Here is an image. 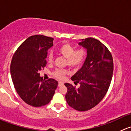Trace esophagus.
<instances>
[{
  "mask_svg": "<svg viewBox=\"0 0 131 131\" xmlns=\"http://www.w3.org/2000/svg\"><path fill=\"white\" fill-rule=\"evenodd\" d=\"M64 85V83L62 82H58V86L59 87L62 86V85Z\"/></svg>",
  "mask_w": 131,
  "mask_h": 131,
  "instance_id": "obj_1",
  "label": "esophagus"
}]
</instances>
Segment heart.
<instances>
[{
	"label": "heart",
	"instance_id": "heart-1",
	"mask_svg": "<svg viewBox=\"0 0 131 131\" xmlns=\"http://www.w3.org/2000/svg\"><path fill=\"white\" fill-rule=\"evenodd\" d=\"M58 53L64 58H67V64H68L71 68H77L84 61L85 56V51L84 49H79L75 51L73 46L68 43L62 44L58 48ZM53 61V55L49 54L47 56V62L49 63H52ZM68 73L67 70L57 69L53 72V75L59 79H63L66 75Z\"/></svg>",
	"mask_w": 131,
	"mask_h": 131
}]
</instances>
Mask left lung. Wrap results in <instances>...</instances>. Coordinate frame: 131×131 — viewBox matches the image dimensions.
<instances>
[{"label": "left lung", "mask_w": 131, "mask_h": 131, "mask_svg": "<svg viewBox=\"0 0 131 131\" xmlns=\"http://www.w3.org/2000/svg\"><path fill=\"white\" fill-rule=\"evenodd\" d=\"M78 44L87 51L83 66L71 78L80 87L76 89L65 83L68 89L65 98L69 106L83 112L96 106L106 95L113 76V63L109 50L97 39H82Z\"/></svg>", "instance_id": "left-lung-1"}]
</instances>
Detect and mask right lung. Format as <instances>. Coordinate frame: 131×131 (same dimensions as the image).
Here are the masks:
<instances>
[{
    "label": "right lung",
    "mask_w": 131,
    "mask_h": 131,
    "mask_svg": "<svg viewBox=\"0 0 131 131\" xmlns=\"http://www.w3.org/2000/svg\"><path fill=\"white\" fill-rule=\"evenodd\" d=\"M53 38L33 35L20 45L10 63V72L16 92L28 105L40 107L51 101L58 82L53 79L47 81L40 71L47 64V51L53 46Z\"/></svg>",
    "instance_id": "1"
}]
</instances>
